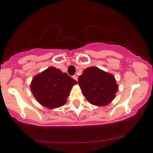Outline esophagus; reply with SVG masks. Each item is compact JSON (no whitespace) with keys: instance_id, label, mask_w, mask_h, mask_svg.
I'll return each mask as SVG.
<instances>
[{"instance_id":"esophagus-1","label":"esophagus","mask_w":153,"mask_h":153,"mask_svg":"<svg viewBox=\"0 0 153 153\" xmlns=\"http://www.w3.org/2000/svg\"><path fill=\"white\" fill-rule=\"evenodd\" d=\"M72 78H73L75 81H78V76H77V75H74L73 76H72Z\"/></svg>"}]
</instances>
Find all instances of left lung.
I'll list each match as a JSON object with an SVG mask.
<instances>
[{"instance_id":"8db88e82","label":"left lung","mask_w":153,"mask_h":153,"mask_svg":"<svg viewBox=\"0 0 153 153\" xmlns=\"http://www.w3.org/2000/svg\"><path fill=\"white\" fill-rule=\"evenodd\" d=\"M78 84L87 100L97 106H105L115 97L118 86L114 75L99 68L89 67L78 78Z\"/></svg>"}]
</instances>
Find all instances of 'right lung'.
Segmentation results:
<instances>
[{"label":"right lung","instance_id":"add662e5","mask_svg":"<svg viewBox=\"0 0 153 153\" xmlns=\"http://www.w3.org/2000/svg\"><path fill=\"white\" fill-rule=\"evenodd\" d=\"M76 84L67 74L51 66L33 78L30 90L39 103L55 108L65 105L71 88Z\"/></svg>","mask_w":153,"mask_h":153}]
</instances>
